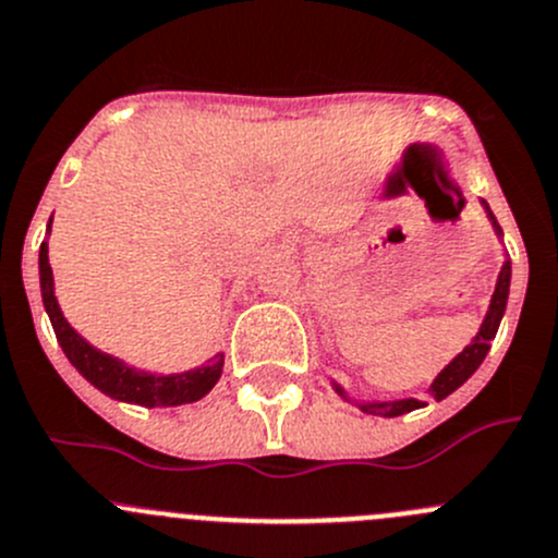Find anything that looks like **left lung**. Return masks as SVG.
<instances>
[{
	"label": "left lung",
	"mask_w": 558,
	"mask_h": 558,
	"mask_svg": "<svg viewBox=\"0 0 558 558\" xmlns=\"http://www.w3.org/2000/svg\"><path fill=\"white\" fill-rule=\"evenodd\" d=\"M480 204H483V209H485V215H488L490 226H494L496 236L501 240L505 234H501V229H499V223H496L494 213H490L488 202H480ZM510 278H512V264H510V258L505 256L501 272H499V278H496L494 296H490L488 313H485V318H483V324H480L477 335H474L472 343H469L466 349L461 351V354H456V360H452L450 365H447L445 371H441L439 376L430 381L428 395H434L436 400H445L447 395H452L458 387H463V384H466L469 378L474 376V371L483 365L485 354H488V349H490V340H494L496 332H499L501 316H505V311H507V296H510ZM332 389L340 395V398L349 400L351 405H356V409L365 411V414H376V416H400V414H409V411H414V409H420V405H423V400H416V398H398V400H360V398H351V395L345 392V389L340 387L338 381H332Z\"/></svg>",
	"instance_id": "8db88e82"
}]
</instances>
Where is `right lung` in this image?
I'll return each instance as SVG.
<instances>
[{
  "mask_svg": "<svg viewBox=\"0 0 558 558\" xmlns=\"http://www.w3.org/2000/svg\"><path fill=\"white\" fill-rule=\"evenodd\" d=\"M48 234H51V220H48ZM40 291L43 305H46L51 327L57 332L59 345H62L64 356L70 365L92 384L100 389L102 395L122 403H138L147 409H158V405H182L202 400L209 389L218 384L220 373H223V351L207 360V365L191 367L182 373H153L133 367L128 362L117 360V356L106 354V351L95 349L86 343L78 332L68 324L62 316L57 294H53V272L48 264V242L43 240L40 245Z\"/></svg>",
  "mask_w": 558,
  "mask_h": 558,
  "instance_id": "obj_1",
  "label": "right lung"
}]
</instances>
